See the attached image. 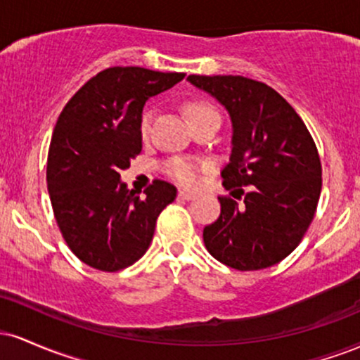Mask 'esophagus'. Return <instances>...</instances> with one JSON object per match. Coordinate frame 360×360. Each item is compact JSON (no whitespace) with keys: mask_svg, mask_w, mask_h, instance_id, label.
Wrapping results in <instances>:
<instances>
[{"mask_svg":"<svg viewBox=\"0 0 360 360\" xmlns=\"http://www.w3.org/2000/svg\"><path fill=\"white\" fill-rule=\"evenodd\" d=\"M179 198H181V200L191 201V200H194V198H196V193L188 191V189H181V191H179Z\"/></svg>","mask_w":360,"mask_h":360,"instance_id":"1","label":"esophagus"}]
</instances>
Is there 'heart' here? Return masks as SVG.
Segmentation results:
<instances>
[{"instance_id": "obj_1", "label": "heart", "mask_w": 360, "mask_h": 360, "mask_svg": "<svg viewBox=\"0 0 360 360\" xmlns=\"http://www.w3.org/2000/svg\"><path fill=\"white\" fill-rule=\"evenodd\" d=\"M205 113H217V111H214L212 106L203 105V103H194V105L188 106V115L191 120ZM148 127H150V113H146L142 118V123H140V130H142L143 135L148 131ZM166 171L169 176L174 177V179L179 181L181 184L193 186L198 183V179H200L203 166L191 159H174L167 164Z\"/></svg>"}]
</instances>
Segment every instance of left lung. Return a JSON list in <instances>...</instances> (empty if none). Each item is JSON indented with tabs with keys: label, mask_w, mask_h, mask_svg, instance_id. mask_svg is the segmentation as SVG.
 Segmentation results:
<instances>
[{
	"label": "left lung",
	"mask_w": 360,
	"mask_h": 360,
	"mask_svg": "<svg viewBox=\"0 0 360 360\" xmlns=\"http://www.w3.org/2000/svg\"><path fill=\"white\" fill-rule=\"evenodd\" d=\"M188 81L229 113L232 154L223 188L243 194L240 205L218 198L220 218L203 230L206 249L238 271L274 266L298 247L315 217L321 191L315 142L292 106L264 82L194 74Z\"/></svg>",
	"instance_id": "left-lung-1"
}]
</instances>
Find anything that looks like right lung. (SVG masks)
Here are the masks:
<instances>
[{
	"label": "right lung",
	"mask_w": 360,
	"mask_h": 360,
	"mask_svg": "<svg viewBox=\"0 0 360 360\" xmlns=\"http://www.w3.org/2000/svg\"><path fill=\"white\" fill-rule=\"evenodd\" d=\"M183 72L110 68L69 100L53 128L47 188L69 249L98 271L115 272L146 254L159 213L177 189L155 181L140 198L120 172L142 150L148 98L183 81Z\"/></svg>",
	"instance_id": "1"
}]
</instances>
